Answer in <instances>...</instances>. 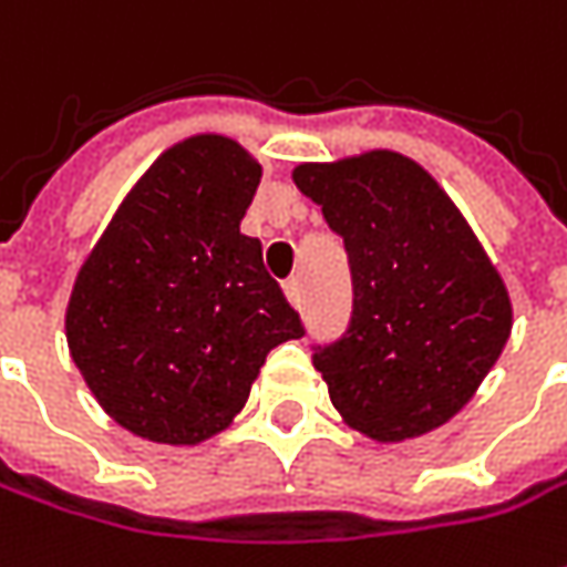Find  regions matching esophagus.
<instances>
[{
    "label": "esophagus",
    "instance_id": "obj_1",
    "mask_svg": "<svg viewBox=\"0 0 567 567\" xmlns=\"http://www.w3.org/2000/svg\"><path fill=\"white\" fill-rule=\"evenodd\" d=\"M285 298H288V301L295 303V307L301 303V298H303V285H301V279H288V282H285Z\"/></svg>",
    "mask_w": 567,
    "mask_h": 567
}]
</instances>
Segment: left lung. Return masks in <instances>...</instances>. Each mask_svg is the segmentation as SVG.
<instances>
[{
  "mask_svg": "<svg viewBox=\"0 0 567 567\" xmlns=\"http://www.w3.org/2000/svg\"><path fill=\"white\" fill-rule=\"evenodd\" d=\"M342 235L351 322L313 348L329 399L377 442L430 433L474 399L512 332V301L430 172L392 150L291 172Z\"/></svg>",
  "mask_w": 567,
  "mask_h": 567,
  "instance_id": "1",
  "label": "left lung"
}]
</instances>
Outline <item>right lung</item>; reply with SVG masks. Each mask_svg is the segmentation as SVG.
<instances>
[{"label":"right lung","mask_w":567,"mask_h":567,"mask_svg":"<svg viewBox=\"0 0 567 567\" xmlns=\"http://www.w3.org/2000/svg\"><path fill=\"white\" fill-rule=\"evenodd\" d=\"M264 168L223 134L168 147L115 209L71 288L65 336L90 392L134 436L197 445L245 408L298 310L241 219Z\"/></svg>","instance_id":"obj_1"}]
</instances>
